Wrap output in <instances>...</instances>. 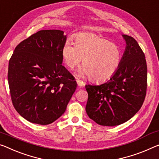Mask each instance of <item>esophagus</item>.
Wrapping results in <instances>:
<instances>
[{
	"mask_svg": "<svg viewBox=\"0 0 159 159\" xmlns=\"http://www.w3.org/2000/svg\"><path fill=\"white\" fill-rule=\"evenodd\" d=\"M77 85L79 87H83L85 84L84 82L81 81V80H77Z\"/></svg>",
	"mask_w": 159,
	"mask_h": 159,
	"instance_id": "obj_1",
	"label": "esophagus"
}]
</instances>
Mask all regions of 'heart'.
<instances>
[{
    "mask_svg": "<svg viewBox=\"0 0 159 159\" xmlns=\"http://www.w3.org/2000/svg\"><path fill=\"white\" fill-rule=\"evenodd\" d=\"M122 51L116 44L92 33L75 37V45L67 41L62 49V57L67 68L72 70L82 59L84 65L77 76L90 77L92 81L104 82L115 75L122 62Z\"/></svg>",
    "mask_w": 159,
    "mask_h": 159,
    "instance_id": "1",
    "label": "heart"
}]
</instances>
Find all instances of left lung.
Wrapping results in <instances>:
<instances>
[{
    "instance_id": "8db88e82",
    "label": "left lung",
    "mask_w": 159,
    "mask_h": 159,
    "mask_svg": "<svg viewBox=\"0 0 159 159\" xmlns=\"http://www.w3.org/2000/svg\"><path fill=\"white\" fill-rule=\"evenodd\" d=\"M122 37L126 45L118 71L103 84L85 85L87 115L102 126H114L127 121L141 109L146 97L144 53L135 39L126 35Z\"/></svg>"
}]
</instances>
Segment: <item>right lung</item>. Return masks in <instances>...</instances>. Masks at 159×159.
Returning a JSON list of instances; mask_svg holds the SVG:
<instances>
[{"mask_svg": "<svg viewBox=\"0 0 159 159\" xmlns=\"http://www.w3.org/2000/svg\"><path fill=\"white\" fill-rule=\"evenodd\" d=\"M66 40L62 30L38 31L17 45L9 60L13 104L32 123L47 125L57 120L76 89V81L62 65Z\"/></svg>", "mask_w": 159, "mask_h": 159, "instance_id": "obj_1", "label": "right lung"}]
</instances>
